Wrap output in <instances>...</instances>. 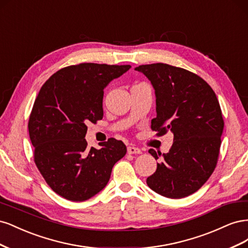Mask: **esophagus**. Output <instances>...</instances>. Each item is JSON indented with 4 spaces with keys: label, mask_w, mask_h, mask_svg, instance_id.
<instances>
[{
    "label": "esophagus",
    "mask_w": 248,
    "mask_h": 248,
    "mask_svg": "<svg viewBox=\"0 0 248 248\" xmlns=\"http://www.w3.org/2000/svg\"><path fill=\"white\" fill-rule=\"evenodd\" d=\"M127 152H128V154H140L141 150L138 147L129 146V147H127Z\"/></svg>",
    "instance_id": "1"
}]
</instances>
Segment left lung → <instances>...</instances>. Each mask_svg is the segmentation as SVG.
<instances>
[{
    "label": "left lung",
    "instance_id": "8db88e82",
    "mask_svg": "<svg viewBox=\"0 0 248 248\" xmlns=\"http://www.w3.org/2000/svg\"><path fill=\"white\" fill-rule=\"evenodd\" d=\"M155 90L156 118L152 130L174 134L169 153L162 154L148 186L161 196L181 199L199 190L212 175L223 130L219 102L207 82L188 70L163 63L136 68ZM149 153L158 159L153 149Z\"/></svg>",
    "mask_w": 248,
    "mask_h": 248
}]
</instances>
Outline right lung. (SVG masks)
I'll use <instances>...</instances> for the list:
<instances>
[{"label":"right lung","instance_id":"right-lung-1","mask_svg":"<svg viewBox=\"0 0 248 248\" xmlns=\"http://www.w3.org/2000/svg\"><path fill=\"white\" fill-rule=\"evenodd\" d=\"M130 65L81 63L46 81L29 119L34 161L50 188L72 202L94 197L107 186L112 167L126 154L122 140L88 148L87 123L103 117V90Z\"/></svg>","mask_w":248,"mask_h":248}]
</instances>
